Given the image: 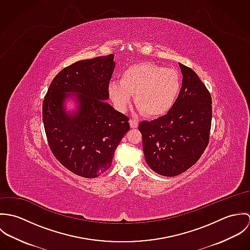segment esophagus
<instances>
[{
	"label": "esophagus",
	"mask_w": 250,
	"mask_h": 250,
	"mask_svg": "<svg viewBox=\"0 0 250 250\" xmlns=\"http://www.w3.org/2000/svg\"><path fill=\"white\" fill-rule=\"evenodd\" d=\"M129 123H130V126L132 128H138V126H139V122L137 120H135V119H130Z\"/></svg>",
	"instance_id": "obj_1"
}]
</instances>
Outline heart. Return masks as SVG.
Instances as JSON below:
<instances>
[{
    "label": "heart",
    "mask_w": 250,
    "mask_h": 250,
    "mask_svg": "<svg viewBox=\"0 0 250 250\" xmlns=\"http://www.w3.org/2000/svg\"><path fill=\"white\" fill-rule=\"evenodd\" d=\"M182 83L177 71L161 65L143 62L136 63L122 72L120 83L111 82L108 94L121 110L128 107L131 96L143 113L149 117H159L174 106Z\"/></svg>",
    "instance_id": "obj_1"
}]
</instances>
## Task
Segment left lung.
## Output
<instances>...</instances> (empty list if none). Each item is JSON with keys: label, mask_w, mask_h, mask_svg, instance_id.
<instances>
[{"label": "left lung", "mask_w": 250, "mask_h": 250, "mask_svg": "<svg viewBox=\"0 0 250 250\" xmlns=\"http://www.w3.org/2000/svg\"><path fill=\"white\" fill-rule=\"evenodd\" d=\"M182 87L164 116L140 123L143 153L156 173L172 177L191 167L207 148L212 125V97L191 68L179 63Z\"/></svg>", "instance_id": "8db88e82"}]
</instances>
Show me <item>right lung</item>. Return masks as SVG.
<instances>
[{
  "label": "right lung",
  "mask_w": 250,
  "mask_h": 250,
  "mask_svg": "<svg viewBox=\"0 0 250 250\" xmlns=\"http://www.w3.org/2000/svg\"><path fill=\"white\" fill-rule=\"evenodd\" d=\"M114 65L112 54L77 62L58 73L43 100L49 147L65 168L81 177L95 178L107 171L117 145L130 130L129 117L106 101ZM67 92L78 94L76 115L64 111Z\"/></svg>",
  "instance_id": "add662e5"
}]
</instances>
